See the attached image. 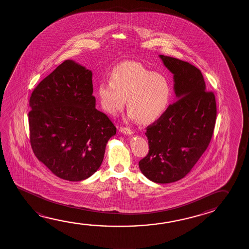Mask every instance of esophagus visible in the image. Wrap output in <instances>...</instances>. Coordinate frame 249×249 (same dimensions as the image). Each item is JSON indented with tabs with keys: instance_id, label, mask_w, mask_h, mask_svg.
<instances>
[{
	"instance_id": "esophagus-1",
	"label": "esophagus",
	"mask_w": 249,
	"mask_h": 249,
	"mask_svg": "<svg viewBox=\"0 0 249 249\" xmlns=\"http://www.w3.org/2000/svg\"><path fill=\"white\" fill-rule=\"evenodd\" d=\"M120 131L124 134H126V135H133V133H134V131L131 130L130 128H128V127L120 128Z\"/></svg>"
}]
</instances>
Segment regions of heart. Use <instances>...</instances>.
Wrapping results in <instances>:
<instances>
[{
    "label": "heart",
    "instance_id": "heart-1",
    "mask_svg": "<svg viewBox=\"0 0 249 249\" xmlns=\"http://www.w3.org/2000/svg\"><path fill=\"white\" fill-rule=\"evenodd\" d=\"M102 109L112 116L126 104L128 117L143 124L158 121L168 109L172 88L167 78L135 62L114 69L110 82H102L96 90Z\"/></svg>",
    "mask_w": 249,
    "mask_h": 249
}]
</instances>
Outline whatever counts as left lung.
I'll list each match as a JSON object with an SVG mask.
<instances>
[{"instance_id":"8db88e82","label":"left lung","mask_w":249,"mask_h":249,"mask_svg":"<svg viewBox=\"0 0 249 249\" xmlns=\"http://www.w3.org/2000/svg\"><path fill=\"white\" fill-rule=\"evenodd\" d=\"M160 57L173 74L177 102L146 128L149 152L139 165L151 181L167 184L185 177L207 150L217 109L214 94L207 91L198 68L171 56Z\"/></svg>"}]
</instances>
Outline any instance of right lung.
Wrapping results in <instances>:
<instances>
[{"mask_svg":"<svg viewBox=\"0 0 249 249\" xmlns=\"http://www.w3.org/2000/svg\"><path fill=\"white\" fill-rule=\"evenodd\" d=\"M92 72L65 60L31 94L30 143L38 160L56 177L81 181L100 167L117 129L96 109Z\"/></svg>","mask_w":249,"mask_h":249,"instance_id":"add662e5","label":"right lung"}]
</instances>
